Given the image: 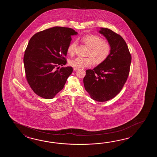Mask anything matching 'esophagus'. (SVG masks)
I'll list each match as a JSON object with an SVG mask.
<instances>
[{
	"mask_svg": "<svg viewBox=\"0 0 157 157\" xmlns=\"http://www.w3.org/2000/svg\"><path fill=\"white\" fill-rule=\"evenodd\" d=\"M74 70L75 71H77L78 70V68H74Z\"/></svg>",
	"mask_w": 157,
	"mask_h": 157,
	"instance_id": "esophagus-1",
	"label": "esophagus"
}]
</instances>
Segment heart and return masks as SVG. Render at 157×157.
I'll return each instance as SVG.
<instances>
[{"mask_svg":"<svg viewBox=\"0 0 157 157\" xmlns=\"http://www.w3.org/2000/svg\"><path fill=\"white\" fill-rule=\"evenodd\" d=\"M82 44L89 47L87 52V57H78L71 60L70 66L77 68H81L91 66L94 62L95 63H102L109 56L111 52L110 44L104 41L101 37L96 35H89L80 37L77 39ZM78 42L73 41L67 48V52L70 56H74L76 53Z\"/></svg>","mask_w":157,"mask_h":157,"instance_id":"obj_1","label":"heart"}]
</instances>
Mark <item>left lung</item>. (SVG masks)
Masks as SVG:
<instances>
[{
  "mask_svg": "<svg viewBox=\"0 0 157 157\" xmlns=\"http://www.w3.org/2000/svg\"><path fill=\"white\" fill-rule=\"evenodd\" d=\"M99 33L110 44L111 52L102 63L86 71L83 84L91 99L103 102L113 99L122 90L129 75L131 56L120 35L103 27Z\"/></svg>",
  "mask_w": 157,
  "mask_h": 157,
  "instance_id": "8db88e82",
  "label": "left lung"
}]
</instances>
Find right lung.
<instances>
[{
	"mask_svg": "<svg viewBox=\"0 0 157 157\" xmlns=\"http://www.w3.org/2000/svg\"><path fill=\"white\" fill-rule=\"evenodd\" d=\"M77 33L72 29L56 26L30 39L24 54L25 70L30 86L39 97L50 99L63 89L73 68L56 67L67 63L65 57L71 36Z\"/></svg>",
	"mask_w": 157,
	"mask_h": 157,
	"instance_id": "add662e5",
	"label": "right lung"
}]
</instances>
